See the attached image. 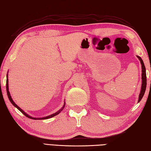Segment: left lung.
Wrapping results in <instances>:
<instances>
[{"instance_id":"8db88e82","label":"left lung","mask_w":151,"mask_h":151,"mask_svg":"<svg viewBox=\"0 0 151 151\" xmlns=\"http://www.w3.org/2000/svg\"><path fill=\"white\" fill-rule=\"evenodd\" d=\"M138 58V59L140 60V63L141 64V68H142V84H141V91L139 95V99H138V102H139L142 99V98L143 96V95L145 94V92L146 90V87H147V77H146V69H145V66L144 65L143 61L141 59V58L139 56H137Z\"/></svg>"}]
</instances>
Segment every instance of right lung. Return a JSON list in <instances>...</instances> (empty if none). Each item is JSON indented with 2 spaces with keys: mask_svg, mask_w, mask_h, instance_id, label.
Masks as SVG:
<instances>
[{
  "mask_svg": "<svg viewBox=\"0 0 151 151\" xmlns=\"http://www.w3.org/2000/svg\"><path fill=\"white\" fill-rule=\"evenodd\" d=\"M6 91H7L8 97V98H9V100H10V101H11V103L12 104V105H13L14 106H15V107H16L17 109H19V110L20 111H21V113H22L24 115H25V116H27V117H28V118H29V119H34V120H44V119H50V118L53 117V116H56L57 115H58V113H60L61 111L63 110L64 106H65V102H64V104L63 107L62 108H61L59 111H58L57 112H56L55 113H53V114H52V115H49V116H45V117H42V118H35V117H32L31 116H29L28 114H27V113H26L25 112H24L23 110L21 109L19 106H18L17 105H16V104H15V103L14 102V101H13V100H12V97H11V95H10V92H9V88H8V74H7V78H6Z\"/></svg>",
  "mask_w": 151,
  "mask_h": 151,
  "instance_id": "add662e5",
  "label": "right lung"
}]
</instances>
